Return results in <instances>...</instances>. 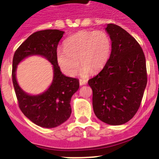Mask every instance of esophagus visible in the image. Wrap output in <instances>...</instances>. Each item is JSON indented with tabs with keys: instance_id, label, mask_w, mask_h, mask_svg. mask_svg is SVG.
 Returning a JSON list of instances; mask_svg holds the SVG:
<instances>
[{
	"instance_id": "esophagus-1",
	"label": "esophagus",
	"mask_w": 159,
	"mask_h": 159,
	"mask_svg": "<svg viewBox=\"0 0 159 159\" xmlns=\"http://www.w3.org/2000/svg\"><path fill=\"white\" fill-rule=\"evenodd\" d=\"M79 83L80 85H84V84H86V83H87V81H86L85 79H80Z\"/></svg>"
}]
</instances>
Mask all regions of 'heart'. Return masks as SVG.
<instances>
[{
  "instance_id": "obj_1",
  "label": "heart",
  "mask_w": 159,
  "mask_h": 159,
  "mask_svg": "<svg viewBox=\"0 0 159 159\" xmlns=\"http://www.w3.org/2000/svg\"><path fill=\"white\" fill-rule=\"evenodd\" d=\"M111 48V39L104 30H80L65 40L64 49L57 51L56 59L62 72L68 76L78 73L81 63L84 66L81 75L85 76L105 66Z\"/></svg>"
}]
</instances>
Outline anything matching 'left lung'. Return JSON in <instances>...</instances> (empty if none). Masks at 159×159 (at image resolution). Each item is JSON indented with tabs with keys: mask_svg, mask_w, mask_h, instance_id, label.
Listing matches in <instances>:
<instances>
[{
	"mask_svg": "<svg viewBox=\"0 0 159 159\" xmlns=\"http://www.w3.org/2000/svg\"><path fill=\"white\" fill-rule=\"evenodd\" d=\"M105 30L111 39L110 57L89 84L97 118L119 125L131 120L140 107L147 84L146 61L140 44L125 30L114 24Z\"/></svg>",
	"mask_w": 159,
	"mask_h": 159,
	"instance_id": "left-lung-1",
	"label": "left lung"
}]
</instances>
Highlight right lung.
I'll use <instances>...</instances> for the list:
<instances>
[{
	"mask_svg": "<svg viewBox=\"0 0 159 159\" xmlns=\"http://www.w3.org/2000/svg\"><path fill=\"white\" fill-rule=\"evenodd\" d=\"M63 34L64 31L55 29L34 32L19 46L13 57L12 81L19 108L32 122L48 129L57 127L69 118L70 98L79 89L78 79L65 76L57 63V44ZM34 54L44 56L54 68L52 84L47 91L38 96H29L22 91L15 76L19 62Z\"/></svg>",
	"mask_w": 159,
	"mask_h": 159,
	"instance_id": "obj_1",
	"label": "right lung"
}]
</instances>
